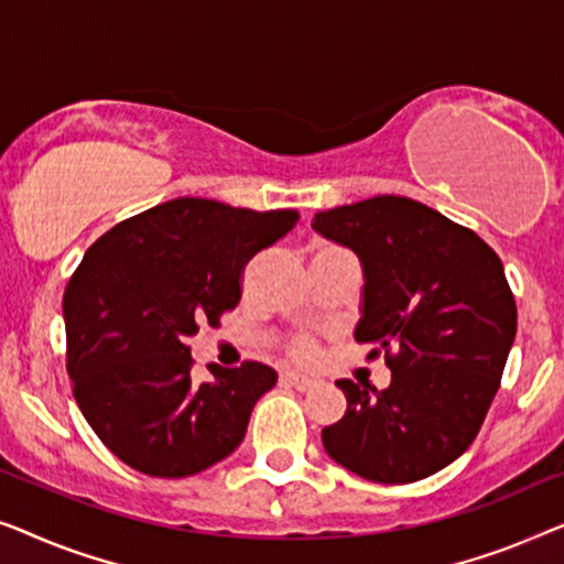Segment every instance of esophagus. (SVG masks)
<instances>
[{
	"mask_svg": "<svg viewBox=\"0 0 564 564\" xmlns=\"http://www.w3.org/2000/svg\"><path fill=\"white\" fill-rule=\"evenodd\" d=\"M281 380H283V383L293 386V388H299V391H308V388H314V386H316V380H314V378L301 376V372H293V370H285L283 376H281Z\"/></svg>",
	"mask_w": 564,
	"mask_h": 564,
	"instance_id": "34e87169",
	"label": "esophagus"
}]
</instances>
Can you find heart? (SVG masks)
Returning <instances> with one entry per match:
<instances>
[{"label": "heart", "instance_id": "obj_1", "mask_svg": "<svg viewBox=\"0 0 564 564\" xmlns=\"http://www.w3.org/2000/svg\"><path fill=\"white\" fill-rule=\"evenodd\" d=\"M289 352L296 360H312L316 352V339L312 335H296L289 343Z\"/></svg>", "mask_w": 564, "mask_h": 564}]
</instances>
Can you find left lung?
<instances>
[{
    "instance_id": "obj_1",
    "label": "left lung",
    "mask_w": 564,
    "mask_h": 564,
    "mask_svg": "<svg viewBox=\"0 0 564 564\" xmlns=\"http://www.w3.org/2000/svg\"><path fill=\"white\" fill-rule=\"evenodd\" d=\"M316 232L362 263L358 343L386 352L391 386L337 380L345 416L324 449L372 482L440 473L478 437L517 337L503 263L473 229L406 196H372L319 212Z\"/></svg>"
}]
</instances>
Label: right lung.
Returning <instances> with one entry per match:
<instances>
[{
    "instance_id": "right-lung-1",
    "label": "right lung",
    "mask_w": 564,
    "mask_h": 564,
    "mask_svg": "<svg viewBox=\"0 0 564 564\" xmlns=\"http://www.w3.org/2000/svg\"><path fill=\"white\" fill-rule=\"evenodd\" d=\"M299 221L184 196L99 237L63 293L66 370L97 437L134 470L186 478L240 447L273 368L212 365L192 378L186 339L237 306L245 265Z\"/></svg>"
}]
</instances>
